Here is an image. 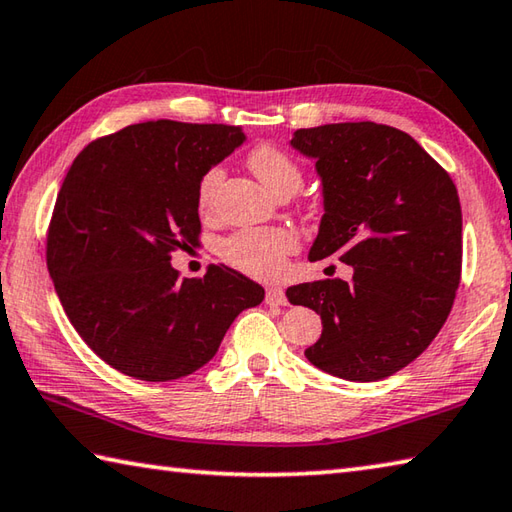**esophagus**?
Listing matches in <instances>:
<instances>
[{"label": "esophagus", "mask_w": 512, "mask_h": 512, "mask_svg": "<svg viewBox=\"0 0 512 512\" xmlns=\"http://www.w3.org/2000/svg\"><path fill=\"white\" fill-rule=\"evenodd\" d=\"M266 304H275V306H282L286 304V293L282 291V288H266Z\"/></svg>", "instance_id": "1"}]
</instances>
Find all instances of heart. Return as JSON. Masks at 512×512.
I'll list each match as a JSON object with an SVG mask.
<instances>
[{
  "label": "heart",
  "instance_id": "obj_1",
  "mask_svg": "<svg viewBox=\"0 0 512 512\" xmlns=\"http://www.w3.org/2000/svg\"><path fill=\"white\" fill-rule=\"evenodd\" d=\"M246 165L264 183V188L277 197H291L304 181L302 167L295 156L275 143L253 147L246 156ZM221 181H224L221 167H210L203 172L197 185V203L201 210H208L215 203ZM295 246L293 232L284 228H246L237 230L221 244V255L241 273L259 277V280H275L284 273L286 257L293 253Z\"/></svg>",
  "mask_w": 512,
  "mask_h": 512
}]
</instances>
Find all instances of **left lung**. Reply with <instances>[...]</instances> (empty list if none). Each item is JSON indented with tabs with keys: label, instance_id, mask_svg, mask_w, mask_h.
<instances>
[{
	"label": "left lung",
	"instance_id": "1",
	"mask_svg": "<svg viewBox=\"0 0 512 512\" xmlns=\"http://www.w3.org/2000/svg\"><path fill=\"white\" fill-rule=\"evenodd\" d=\"M291 145L322 179L324 215L309 259L336 255L351 282L286 288L322 318L304 351L331 376L371 383L430 347L461 282V203L450 174L401 129L333 123L297 129Z\"/></svg>",
	"mask_w": 512,
	"mask_h": 512
}]
</instances>
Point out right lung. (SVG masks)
Listing matches in <instances>:
<instances>
[{"instance_id": "obj_1", "label": "right lung", "mask_w": 512, "mask_h": 512, "mask_svg": "<svg viewBox=\"0 0 512 512\" xmlns=\"http://www.w3.org/2000/svg\"><path fill=\"white\" fill-rule=\"evenodd\" d=\"M241 127L147 120L91 141L64 176L46 235L62 309L120 374L167 383L215 356L264 288L224 264L179 277L174 250L199 244L197 185L244 143Z\"/></svg>"}]
</instances>
